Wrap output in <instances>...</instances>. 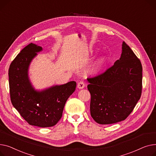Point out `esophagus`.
Instances as JSON below:
<instances>
[{
  "label": "esophagus",
  "mask_w": 156,
  "mask_h": 156,
  "mask_svg": "<svg viewBox=\"0 0 156 156\" xmlns=\"http://www.w3.org/2000/svg\"><path fill=\"white\" fill-rule=\"evenodd\" d=\"M84 87H85V84H84L83 82L80 81V82H78V84H77V88L78 89H83Z\"/></svg>",
  "instance_id": "esophagus-1"
}]
</instances>
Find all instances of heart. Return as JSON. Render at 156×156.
I'll return each instance as SVG.
<instances>
[{
	"mask_svg": "<svg viewBox=\"0 0 156 156\" xmlns=\"http://www.w3.org/2000/svg\"><path fill=\"white\" fill-rule=\"evenodd\" d=\"M108 59L106 55H103L99 57L92 64V66L89 69V73L92 76H96L99 73L103 70L108 63Z\"/></svg>",
	"mask_w": 156,
	"mask_h": 156,
	"instance_id": "heart-1",
	"label": "heart"
}]
</instances>
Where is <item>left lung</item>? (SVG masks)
<instances>
[{
    "instance_id": "8db88e82",
    "label": "left lung",
    "mask_w": 156,
    "mask_h": 156,
    "mask_svg": "<svg viewBox=\"0 0 156 156\" xmlns=\"http://www.w3.org/2000/svg\"><path fill=\"white\" fill-rule=\"evenodd\" d=\"M119 60L105 73L87 79L90 111L94 120L108 125L123 121L133 111L142 93V67L125 41Z\"/></svg>"
}]
</instances>
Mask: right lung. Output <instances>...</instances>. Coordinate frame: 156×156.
Returning a JSON list of instances; mask_svg holds the SVG:
<instances>
[{
  "mask_svg": "<svg viewBox=\"0 0 156 156\" xmlns=\"http://www.w3.org/2000/svg\"><path fill=\"white\" fill-rule=\"evenodd\" d=\"M42 50L32 43L24 47L11 63L9 82L13 106L30 125L44 128L55 125L60 120L67 100L76 90V82L35 89L29 77V68L37 53Z\"/></svg>",
  "mask_w": 156,
  "mask_h": 156,
  "instance_id": "right-lung-1",
  "label": "right lung"
}]
</instances>
